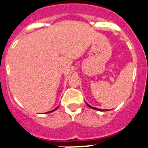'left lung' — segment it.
<instances>
[{"mask_svg":"<svg viewBox=\"0 0 148 148\" xmlns=\"http://www.w3.org/2000/svg\"><path fill=\"white\" fill-rule=\"evenodd\" d=\"M87 106H88V107L91 108H93V109H95V110H100V111H103V110H104V111H107V110H103V109H99V108H97L92 107V106H90V105H88V104H87Z\"/></svg>","mask_w":148,"mask_h":148,"instance_id":"left-lung-1","label":"left lung"}]
</instances>
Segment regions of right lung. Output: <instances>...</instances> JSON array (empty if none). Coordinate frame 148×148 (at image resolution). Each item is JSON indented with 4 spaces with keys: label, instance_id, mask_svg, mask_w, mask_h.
I'll return each instance as SVG.
<instances>
[{
    "label": "right lung",
    "instance_id": "right-lung-1",
    "mask_svg": "<svg viewBox=\"0 0 148 148\" xmlns=\"http://www.w3.org/2000/svg\"><path fill=\"white\" fill-rule=\"evenodd\" d=\"M57 108H58V107H57V108H56L55 109H54V110H51V111H50V112L49 113H51V112H53V111H54V110H56V109Z\"/></svg>",
    "mask_w": 148,
    "mask_h": 148
}]
</instances>
